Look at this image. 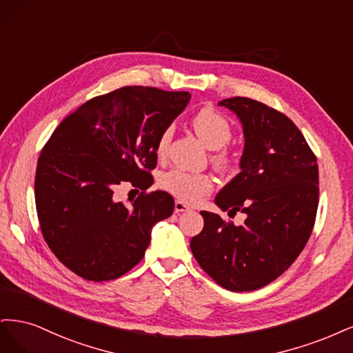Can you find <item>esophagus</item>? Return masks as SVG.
Wrapping results in <instances>:
<instances>
[{
    "instance_id": "esophagus-1",
    "label": "esophagus",
    "mask_w": 353,
    "mask_h": 353,
    "mask_svg": "<svg viewBox=\"0 0 353 353\" xmlns=\"http://www.w3.org/2000/svg\"><path fill=\"white\" fill-rule=\"evenodd\" d=\"M190 208L186 205L185 202H181V201H176L174 202V211L176 212H185V211H189Z\"/></svg>"
}]
</instances>
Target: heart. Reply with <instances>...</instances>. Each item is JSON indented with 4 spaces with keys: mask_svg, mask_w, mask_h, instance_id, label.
Segmentation results:
<instances>
[{
    "mask_svg": "<svg viewBox=\"0 0 353 353\" xmlns=\"http://www.w3.org/2000/svg\"><path fill=\"white\" fill-rule=\"evenodd\" d=\"M192 126L198 133L201 141L205 143L211 150H219V148L229 143L232 139V126L229 120L212 107L201 108L192 119ZM172 139V129H165L160 139L157 142V154L163 157L167 152V148ZM227 157L219 155L217 163L225 164ZM161 188L168 193H172L177 199L193 203L198 202L202 196L208 195L214 188V180L210 174L205 173H188L183 170H172L165 173L161 180Z\"/></svg>",
    "mask_w": 353,
    "mask_h": 353,
    "instance_id": "heart-1",
    "label": "heart"
}]
</instances>
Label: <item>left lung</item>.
Returning <instances> with one entry per match:
<instances>
[{"label": "left lung", "instance_id": "obj_1", "mask_svg": "<svg viewBox=\"0 0 353 353\" xmlns=\"http://www.w3.org/2000/svg\"><path fill=\"white\" fill-rule=\"evenodd\" d=\"M239 117L245 148L241 173L215 196L229 217L246 214L242 225L201 211L203 229L190 251L201 268L232 292L267 286L299 256L314 229L318 164L301 130L283 112L251 98L219 102Z\"/></svg>", "mask_w": 353, "mask_h": 353}]
</instances>
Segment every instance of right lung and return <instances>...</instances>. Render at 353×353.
Returning <instances> with one entry per match:
<instances>
[{"label": "right lung", "mask_w": 353, "mask_h": 353, "mask_svg": "<svg viewBox=\"0 0 353 353\" xmlns=\"http://www.w3.org/2000/svg\"><path fill=\"white\" fill-rule=\"evenodd\" d=\"M190 94L124 86L79 107L42 148L35 201L52 254L90 281L114 280L143 258L152 227L168 219L174 199L145 193L157 167V142ZM123 181L144 192L130 206L112 198Z\"/></svg>", "instance_id": "obj_1"}]
</instances>
